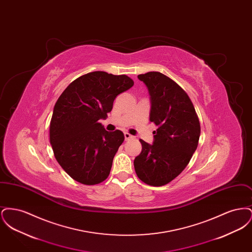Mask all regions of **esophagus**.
<instances>
[{"label": "esophagus", "instance_id": "esophagus-1", "mask_svg": "<svg viewBox=\"0 0 252 252\" xmlns=\"http://www.w3.org/2000/svg\"><path fill=\"white\" fill-rule=\"evenodd\" d=\"M124 135H125V139H126V141H128V140H130V139L133 138V136L130 135L129 133H127V132H126Z\"/></svg>", "mask_w": 252, "mask_h": 252}]
</instances>
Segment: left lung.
<instances>
[{"mask_svg":"<svg viewBox=\"0 0 252 252\" xmlns=\"http://www.w3.org/2000/svg\"><path fill=\"white\" fill-rule=\"evenodd\" d=\"M138 78L146 85L151 100L150 122L158 126L153 144L140 140L142 152L134 159L138 178L151 186L176 179L196 150L200 124L184 90L163 73L149 72Z\"/></svg>","mask_w":252,"mask_h":252,"instance_id":"left-lung-1","label":"left lung"}]
</instances>
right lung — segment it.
<instances>
[{"mask_svg": "<svg viewBox=\"0 0 252 252\" xmlns=\"http://www.w3.org/2000/svg\"><path fill=\"white\" fill-rule=\"evenodd\" d=\"M134 85L126 74L86 73L58 99L50 123V143L60 166L74 180L94 185L107 180L113 158L125 140L99 120L108 117L116 96Z\"/></svg>", "mask_w": 252, "mask_h": 252, "instance_id": "obj_1", "label": "right lung"}]
</instances>
